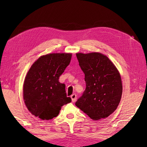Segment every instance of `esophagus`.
Instances as JSON below:
<instances>
[{
  "mask_svg": "<svg viewBox=\"0 0 147 147\" xmlns=\"http://www.w3.org/2000/svg\"><path fill=\"white\" fill-rule=\"evenodd\" d=\"M71 99H72V102H76V98H77L76 95V94H73V95H72L71 96Z\"/></svg>",
  "mask_w": 147,
  "mask_h": 147,
  "instance_id": "esophagus-1",
  "label": "esophagus"
}]
</instances>
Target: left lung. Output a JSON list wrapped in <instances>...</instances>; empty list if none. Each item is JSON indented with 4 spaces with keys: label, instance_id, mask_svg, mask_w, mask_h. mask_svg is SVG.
Masks as SVG:
<instances>
[{
    "label": "left lung",
    "instance_id": "obj_1",
    "mask_svg": "<svg viewBox=\"0 0 147 147\" xmlns=\"http://www.w3.org/2000/svg\"><path fill=\"white\" fill-rule=\"evenodd\" d=\"M76 57L85 74L86 88L75 105L93 120L107 117L121 98L119 73L110 59L100 53H78Z\"/></svg>",
    "mask_w": 147,
    "mask_h": 147
}]
</instances>
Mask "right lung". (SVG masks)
Here are the masks:
<instances>
[{
  "mask_svg": "<svg viewBox=\"0 0 147 147\" xmlns=\"http://www.w3.org/2000/svg\"><path fill=\"white\" fill-rule=\"evenodd\" d=\"M71 54L43 55L34 62L26 74L23 98L28 111L42 120L57 117L61 107L71 102L65 85L59 82L71 59Z\"/></svg>",
  "mask_w": 147,
  "mask_h": 147,
  "instance_id": "obj_1",
  "label": "right lung"
}]
</instances>
